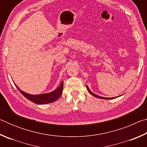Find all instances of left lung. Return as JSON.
I'll list each match as a JSON object with an SVG mask.
<instances>
[{"label": "left lung", "mask_w": 147, "mask_h": 147, "mask_svg": "<svg viewBox=\"0 0 147 147\" xmlns=\"http://www.w3.org/2000/svg\"><path fill=\"white\" fill-rule=\"evenodd\" d=\"M86 88H87V89H88V91H89V93H91L92 95H93V96H95V97H97V98H102V99H113V98H117V97H113V98H106V97H102V96H98V95H96V94H94L93 93H92V92L90 91V89H89V88H88V86L86 85Z\"/></svg>", "instance_id": "1"}]
</instances>
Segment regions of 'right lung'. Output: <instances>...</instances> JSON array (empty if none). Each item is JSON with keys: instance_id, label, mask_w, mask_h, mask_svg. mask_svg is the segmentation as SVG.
Here are the masks:
<instances>
[{"instance_id": "obj_1", "label": "right lung", "mask_w": 147, "mask_h": 147, "mask_svg": "<svg viewBox=\"0 0 147 147\" xmlns=\"http://www.w3.org/2000/svg\"><path fill=\"white\" fill-rule=\"evenodd\" d=\"M63 82H61L60 86L58 88L56 89L54 91L49 93L41 94H30L21 91V89L17 88V86L16 87L24 97L28 99L29 100L33 102L36 104H45L53 102L58 100L59 98V96L61 95L62 91H63Z\"/></svg>"}]
</instances>
